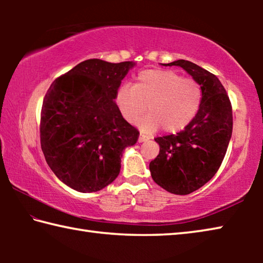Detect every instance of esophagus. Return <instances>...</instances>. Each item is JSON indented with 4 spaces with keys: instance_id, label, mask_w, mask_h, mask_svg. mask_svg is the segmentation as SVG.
<instances>
[{
    "instance_id": "34e87169",
    "label": "esophagus",
    "mask_w": 263,
    "mask_h": 263,
    "mask_svg": "<svg viewBox=\"0 0 263 263\" xmlns=\"http://www.w3.org/2000/svg\"><path fill=\"white\" fill-rule=\"evenodd\" d=\"M149 138L147 137V136H144V135H140L139 136V138H138V141L139 142H144V141H146V140H148Z\"/></svg>"
}]
</instances>
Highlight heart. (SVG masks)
<instances>
[{
	"instance_id": "heart-1",
	"label": "heart",
	"mask_w": 263,
	"mask_h": 263,
	"mask_svg": "<svg viewBox=\"0 0 263 263\" xmlns=\"http://www.w3.org/2000/svg\"><path fill=\"white\" fill-rule=\"evenodd\" d=\"M203 100L201 84L169 69L141 72L135 86H123L116 102L119 111L130 124L139 123L141 131L151 133L161 126L166 132H179L197 115Z\"/></svg>"
}]
</instances>
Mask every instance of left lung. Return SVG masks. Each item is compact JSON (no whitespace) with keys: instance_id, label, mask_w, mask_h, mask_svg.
Returning a JSON list of instances; mask_svg holds the SVG:
<instances>
[{"instance_id":"1","label":"left lung","mask_w":263,"mask_h":263,"mask_svg":"<svg viewBox=\"0 0 263 263\" xmlns=\"http://www.w3.org/2000/svg\"><path fill=\"white\" fill-rule=\"evenodd\" d=\"M179 66L201 84L203 100L197 115L184 130L155 138L159 155L149 163L152 179L164 190L188 195L210 181L219 169L232 136V105L216 75L188 60Z\"/></svg>"}]
</instances>
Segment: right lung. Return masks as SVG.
I'll list each match as a JSON object with an SVG mask.
<instances>
[{"instance_id": "add662e5", "label": "right lung", "mask_w": 263, "mask_h": 263, "mask_svg": "<svg viewBox=\"0 0 263 263\" xmlns=\"http://www.w3.org/2000/svg\"><path fill=\"white\" fill-rule=\"evenodd\" d=\"M136 64L100 59L80 62L55 79L43 101L41 145L61 182L80 193H95L116 180L123 151L139 131L128 124L115 99Z\"/></svg>"}]
</instances>
